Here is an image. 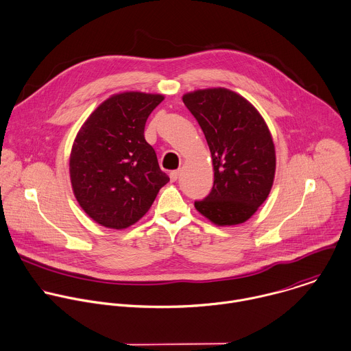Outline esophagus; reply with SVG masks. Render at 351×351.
<instances>
[{
  "label": "esophagus",
  "instance_id": "obj_1",
  "mask_svg": "<svg viewBox=\"0 0 351 351\" xmlns=\"http://www.w3.org/2000/svg\"><path fill=\"white\" fill-rule=\"evenodd\" d=\"M179 176H180V171H172V172L169 173V178H171L172 182H176V180L179 179Z\"/></svg>",
  "mask_w": 351,
  "mask_h": 351
}]
</instances>
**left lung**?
<instances>
[{"label": "left lung", "mask_w": 351, "mask_h": 351, "mask_svg": "<svg viewBox=\"0 0 351 351\" xmlns=\"http://www.w3.org/2000/svg\"><path fill=\"white\" fill-rule=\"evenodd\" d=\"M210 149L214 183L195 209L215 225L247 221L267 199L276 173V147L256 108L225 89H201L183 96Z\"/></svg>", "instance_id": "left-lung-1"}]
</instances>
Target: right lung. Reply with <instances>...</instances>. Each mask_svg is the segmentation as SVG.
Returning a JSON list of instances; mask_svg holds the SVG:
<instances>
[{"mask_svg": "<svg viewBox=\"0 0 351 351\" xmlns=\"http://www.w3.org/2000/svg\"><path fill=\"white\" fill-rule=\"evenodd\" d=\"M162 95L123 92L103 101L85 121L71 147V187L97 223L125 229L150 209L169 182L143 130Z\"/></svg>", "mask_w": 351, "mask_h": 351, "instance_id": "add662e5", "label": "right lung"}]
</instances>
